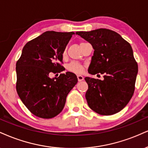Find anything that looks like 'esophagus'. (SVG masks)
I'll list each match as a JSON object with an SVG mask.
<instances>
[{
	"label": "esophagus",
	"mask_w": 148,
	"mask_h": 148,
	"mask_svg": "<svg viewBox=\"0 0 148 148\" xmlns=\"http://www.w3.org/2000/svg\"><path fill=\"white\" fill-rule=\"evenodd\" d=\"M77 79H78V81H83V80H84V77H83V76H81V75H78L77 76Z\"/></svg>",
	"instance_id": "esophagus-1"
}]
</instances>
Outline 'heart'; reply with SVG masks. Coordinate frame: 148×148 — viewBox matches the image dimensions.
Wrapping results in <instances>:
<instances>
[{
  "label": "heart",
  "instance_id": "1",
  "mask_svg": "<svg viewBox=\"0 0 148 148\" xmlns=\"http://www.w3.org/2000/svg\"><path fill=\"white\" fill-rule=\"evenodd\" d=\"M65 54H66V51H64L63 54V56H65ZM67 69H68L69 72L76 73V74H81L83 72V67L81 64L76 63V62H72L67 66Z\"/></svg>",
  "mask_w": 148,
  "mask_h": 148
}]
</instances>
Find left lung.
<instances>
[{"label":"left lung","instance_id":"left-lung-1","mask_svg":"<svg viewBox=\"0 0 148 148\" xmlns=\"http://www.w3.org/2000/svg\"><path fill=\"white\" fill-rule=\"evenodd\" d=\"M76 34L91 44L94 49L88 72L101 73L103 81L85 77L88 104L101 115H112L123 109L132 97L138 65L130 44L118 33L108 29L77 32Z\"/></svg>","mask_w":148,"mask_h":148}]
</instances>
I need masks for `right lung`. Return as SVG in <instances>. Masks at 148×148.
I'll list each match as a JSON object with an SVG mask.
<instances>
[{"label":"right lung","instance_id":"add662e5","mask_svg":"<svg viewBox=\"0 0 148 148\" xmlns=\"http://www.w3.org/2000/svg\"><path fill=\"white\" fill-rule=\"evenodd\" d=\"M74 32L47 31L24 46L16 63V91L33 114L42 119L56 116L63 109L67 94L78 82L67 72L51 79L50 72L63 68V54Z\"/></svg>","mask_w":148,"mask_h":148}]
</instances>
